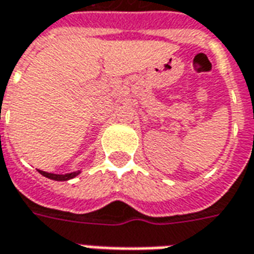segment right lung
<instances>
[{"label": "right lung", "instance_id": "right-lung-1", "mask_svg": "<svg viewBox=\"0 0 254 254\" xmlns=\"http://www.w3.org/2000/svg\"><path fill=\"white\" fill-rule=\"evenodd\" d=\"M42 176L46 177V178H50V180H54V181H69L74 177H77L81 171H73V173H67V174H53V173H46V171L39 170Z\"/></svg>", "mask_w": 254, "mask_h": 254}]
</instances>
